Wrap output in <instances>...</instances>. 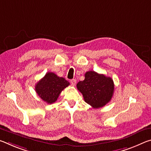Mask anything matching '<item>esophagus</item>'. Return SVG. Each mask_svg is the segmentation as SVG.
<instances>
[{
  "label": "esophagus",
  "instance_id": "1",
  "mask_svg": "<svg viewBox=\"0 0 151 151\" xmlns=\"http://www.w3.org/2000/svg\"><path fill=\"white\" fill-rule=\"evenodd\" d=\"M70 83L72 86H75L76 83V81L75 80V79H72V80H70Z\"/></svg>",
  "mask_w": 151,
  "mask_h": 151
}]
</instances>
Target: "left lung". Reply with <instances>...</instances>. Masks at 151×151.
<instances>
[{"mask_svg":"<svg viewBox=\"0 0 151 151\" xmlns=\"http://www.w3.org/2000/svg\"><path fill=\"white\" fill-rule=\"evenodd\" d=\"M85 77V80L78 82L76 85L85 101L94 109L106 105L111 100L114 93L112 79L92 70L86 72Z\"/></svg>","mask_w":151,"mask_h":151,"instance_id":"left-lung-1","label":"left lung"}]
</instances>
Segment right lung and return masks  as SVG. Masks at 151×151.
Masks as SVG:
<instances>
[{
  "instance_id": "1",
  "label": "right lung",
  "mask_w": 151,
  "mask_h": 151,
  "mask_svg": "<svg viewBox=\"0 0 151 151\" xmlns=\"http://www.w3.org/2000/svg\"><path fill=\"white\" fill-rule=\"evenodd\" d=\"M69 85L65 78L49 72L36 84L35 91L42 101L48 104H52L57 100L63 89Z\"/></svg>"
}]
</instances>
